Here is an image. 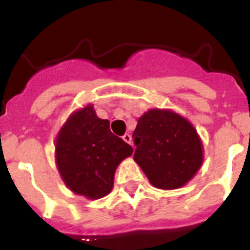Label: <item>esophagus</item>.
<instances>
[{
  "label": "esophagus",
  "mask_w": 250,
  "mask_h": 250,
  "mask_svg": "<svg viewBox=\"0 0 250 250\" xmlns=\"http://www.w3.org/2000/svg\"><path fill=\"white\" fill-rule=\"evenodd\" d=\"M123 140L125 141V143H127V144H131V135H129V134H125V135L123 136Z\"/></svg>",
  "instance_id": "1"
}]
</instances>
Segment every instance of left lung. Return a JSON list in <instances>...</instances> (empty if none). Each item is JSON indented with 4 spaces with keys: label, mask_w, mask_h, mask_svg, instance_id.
I'll list each match as a JSON object with an SVG mask.
<instances>
[{
    "label": "left lung",
    "mask_w": 250,
    "mask_h": 250,
    "mask_svg": "<svg viewBox=\"0 0 250 250\" xmlns=\"http://www.w3.org/2000/svg\"><path fill=\"white\" fill-rule=\"evenodd\" d=\"M134 160L152 187L173 190L195 176L204 160L199 134L189 120L169 109L141 115L132 134Z\"/></svg>",
    "instance_id": "obj_1"
}]
</instances>
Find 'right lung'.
I'll list each match as a JSON object with an SVG mask.
<instances>
[{
	"label": "right lung",
	"instance_id": "right-lung-1",
	"mask_svg": "<svg viewBox=\"0 0 250 250\" xmlns=\"http://www.w3.org/2000/svg\"><path fill=\"white\" fill-rule=\"evenodd\" d=\"M55 161L66 187L95 200L112 190L115 171L132 147L110 131L109 120L98 118L94 105L72 112L55 140Z\"/></svg>",
	"mask_w": 250,
	"mask_h": 250
}]
</instances>
